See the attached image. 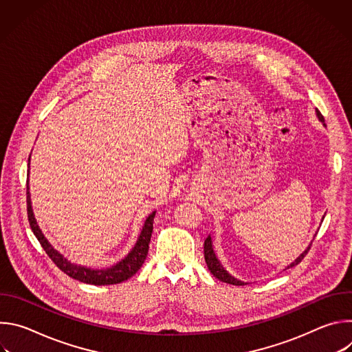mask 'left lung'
Masks as SVG:
<instances>
[{
  "label": "left lung",
  "instance_id": "left-lung-1",
  "mask_svg": "<svg viewBox=\"0 0 352 352\" xmlns=\"http://www.w3.org/2000/svg\"><path fill=\"white\" fill-rule=\"evenodd\" d=\"M316 113H318L319 120H320L322 122H324V118H323V116L320 114V111L316 110ZM309 249H311V246H308V249L305 250V252H304L302 255H300L295 262H292V263L288 266V269L296 266L298 263H300V261H302V259L307 256V254L309 252ZM205 261H206V265H208L210 273H212L216 278H219L220 281L227 283V284H232V285H245V283H242V281L234 278L231 274H228V273L224 270V267L221 266V263L219 262V259L216 258V255H214V252H213V246H212V238H210V235L205 239Z\"/></svg>",
  "mask_w": 352,
  "mask_h": 352
}]
</instances>
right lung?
Segmentation results:
<instances>
[{"label": "right lung", "mask_w": 352, "mask_h": 352, "mask_svg": "<svg viewBox=\"0 0 352 352\" xmlns=\"http://www.w3.org/2000/svg\"><path fill=\"white\" fill-rule=\"evenodd\" d=\"M28 185V184H26ZM26 205H28V219H29V224L30 228L33 231V234L36 235V238L38 239L41 248L45 250V254L48 255V258L54 262V265L64 272L67 276L80 281V283H86V284H93V285H110V284H118L122 283L125 280H128L129 277H132L144 263V259L147 256L148 252V243H150V238H152V232H153V220H155V214L156 212H153L150 214L143 226V230L139 235V239L136 242V245L133 246V249L131 250V254L122 259L120 263H117L113 267L104 269V270H91L87 267H82V266H76L69 263L67 259H64L63 255H60L57 250L48 243V241L44 238V235L41 234L34 216H33V210H32V205H30V196H29V185L26 186Z\"/></svg>", "instance_id": "1"}]
</instances>
